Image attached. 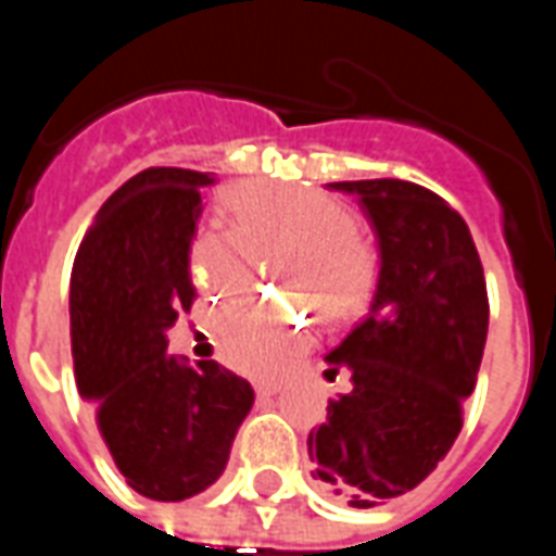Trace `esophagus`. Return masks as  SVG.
Returning <instances> with one entry per match:
<instances>
[{"mask_svg": "<svg viewBox=\"0 0 556 556\" xmlns=\"http://www.w3.org/2000/svg\"><path fill=\"white\" fill-rule=\"evenodd\" d=\"M255 393H258V396H262V399L277 396L279 384H274V381H267V384H255Z\"/></svg>", "mask_w": 556, "mask_h": 556, "instance_id": "34e87169", "label": "esophagus"}]
</instances>
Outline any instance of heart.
Instances as JSON below:
<instances>
[{"instance_id": "1", "label": "heart", "mask_w": 556, "mask_h": 556, "mask_svg": "<svg viewBox=\"0 0 556 556\" xmlns=\"http://www.w3.org/2000/svg\"><path fill=\"white\" fill-rule=\"evenodd\" d=\"M229 231L205 229L190 243V277L214 298H229L250 282L253 250L289 247L282 277L303 291L325 318L351 315L369 294L372 262L354 238L349 207L306 187L243 184L226 199ZM243 240L248 242L242 243ZM217 349L231 369L253 378L282 372L306 345L303 315L277 303L243 298L229 303L214 325Z\"/></svg>"}]
</instances>
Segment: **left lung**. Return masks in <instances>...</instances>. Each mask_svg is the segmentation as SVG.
Masks as SVG:
<instances>
[{
	"label": "left lung",
	"mask_w": 556,
	"mask_h": 556,
	"mask_svg": "<svg viewBox=\"0 0 556 556\" xmlns=\"http://www.w3.org/2000/svg\"><path fill=\"white\" fill-rule=\"evenodd\" d=\"M357 195L378 238L369 315L327 354L351 390L306 438L313 479L354 509L417 489L462 431L489 333V294L467 223L399 178L327 184Z\"/></svg>",
	"instance_id": "obj_1"
}]
</instances>
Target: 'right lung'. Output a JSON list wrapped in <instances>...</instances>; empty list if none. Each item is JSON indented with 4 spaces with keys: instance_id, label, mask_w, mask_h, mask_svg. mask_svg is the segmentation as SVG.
<instances>
[{
    "instance_id": "right-lung-1",
    "label": "right lung",
    "mask_w": 556,
    "mask_h": 556,
    "mask_svg": "<svg viewBox=\"0 0 556 556\" xmlns=\"http://www.w3.org/2000/svg\"><path fill=\"white\" fill-rule=\"evenodd\" d=\"M214 172L151 166L115 190L71 274V351L83 396L127 485L187 501L229 462L253 387L217 361L172 357L169 327L190 313V243Z\"/></svg>"
}]
</instances>
